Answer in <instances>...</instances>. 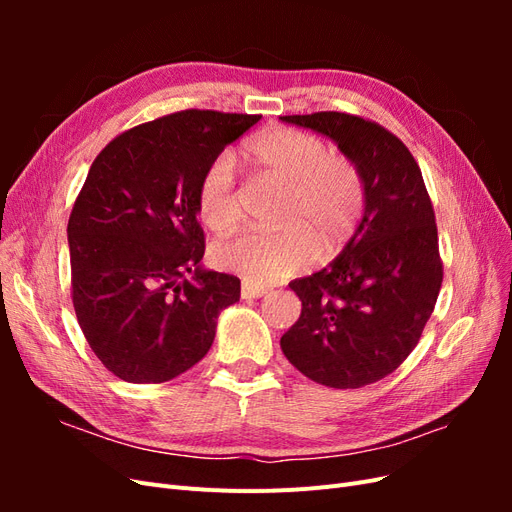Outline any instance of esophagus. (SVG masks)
Listing matches in <instances>:
<instances>
[{"label":"esophagus","mask_w":512,"mask_h":512,"mask_svg":"<svg viewBox=\"0 0 512 512\" xmlns=\"http://www.w3.org/2000/svg\"><path fill=\"white\" fill-rule=\"evenodd\" d=\"M265 294H267L265 286H256L250 282L241 284V299H260V297H265Z\"/></svg>","instance_id":"34e87169"}]
</instances>
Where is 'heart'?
<instances>
[{"label": "heart", "mask_w": 512, "mask_h": 512, "mask_svg": "<svg viewBox=\"0 0 512 512\" xmlns=\"http://www.w3.org/2000/svg\"><path fill=\"white\" fill-rule=\"evenodd\" d=\"M243 156L262 177L286 185L284 222L290 226L220 241L211 252L215 267L267 286L312 265L318 256L316 238L327 252L348 239L363 209V183L346 158L331 156L322 138L292 128H269L245 143ZM196 198L205 226L215 232L235 226V162L228 153L207 164Z\"/></svg>", "instance_id": "1"}]
</instances>
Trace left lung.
Instances as JSON below:
<instances>
[{"mask_svg":"<svg viewBox=\"0 0 512 512\" xmlns=\"http://www.w3.org/2000/svg\"><path fill=\"white\" fill-rule=\"evenodd\" d=\"M331 138L363 183V215L342 254L288 284L301 316L282 335L286 359L331 389L389 376L414 350L442 286L436 215L408 147L346 113L280 117Z\"/></svg>","mask_w":512,"mask_h":512,"instance_id":"left-lung-1","label":"left lung"}]
</instances>
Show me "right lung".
Returning <instances> with one entry per match:
<instances>
[{"label": "right lung", "mask_w": 512, "mask_h": 512, "mask_svg": "<svg viewBox=\"0 0 512 512\" xmlns=\"http://www.w3.org/2000/svg\"><path fill=\"white\" fill-rule=\"evenodd\" d=\"M258 121L181 111L119 134L91 164L68 222L72 303L91 350L117 378L181 376L239 301L237 277L200 265L196 192L207 164Z\"/></svg>", "instance_id": "obj_1"}]
</instances>
